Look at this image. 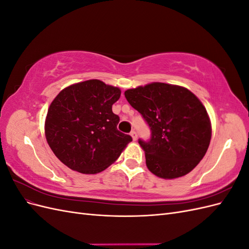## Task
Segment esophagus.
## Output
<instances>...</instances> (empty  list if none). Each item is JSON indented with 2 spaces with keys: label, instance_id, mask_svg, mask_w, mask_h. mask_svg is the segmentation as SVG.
Segmentation results:
<instances>
[{
  "label": "esophagus",
  "instance_id": "esophagus-1",
  "mask_svg": "<svg viewBox=\"0 0 249 249\" xmlns=\"http://www.w3.org/2000/svg\"><path fill=\"white\" fill-rule=\"evenodd\" d=\"M130 134H131V136H132L133 140H134V141H136V140H137V133H136V131H134V130H133Z\"/></svg>",
  "mask_w": 249,
  "mask_h": 249
}]
</instances>
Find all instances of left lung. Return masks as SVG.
<instances>
[{"mask_svg":"<svg viewBox=\"0 0 249 249\" xmlns=\"http://www.w3.org/2000/svg\"><path fill=\"white\" fill-rule=\"evenodd\" d=\"M124 96L150 130L148 140H138L149 171L162 178H177L196 166L211 140L208 113L196 96L165 83L129 89Z\"/></svg>","mask_w":249,"mask_h":249,"instance_id":"obj_1","label":"left lung"}]
</instances>
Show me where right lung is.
<instances>
[{
  "label": "right lung",
  "mask_w": 249,
  "mask_h": 249,
  "mask_svg": "<svg viewBox=\"0 0 249 249\" xmlns=\"http://www.w3.org/2000/svg\"><path fill=\"white\" fill-rule=\"evenodd\" d=\"M120 93L117 87L88 80L66 87L52 102L46 137L67 167L89 175L101 172L132 141L130 135L117 130L119 116L112 111Z\"/></svg>",
  "instance_id": "add662e5"
}]
</instances>
